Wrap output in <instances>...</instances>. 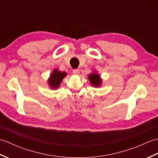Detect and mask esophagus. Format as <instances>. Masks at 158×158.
Listing matches in <instances>:
<instances>
[{
  "mask_svg": "<svg viewBox=\"0 0 158 158\" xmlns=\"http://www.w3.org/2000/svg\"><path fill=\"white\" fill-rule=\"evenodd\" d=\"M73 73L74 74V75H79V69H73Z\"/></svg>",
  "mask_w": 158,
  "mask_h": 158,
  "instance_id": "1",
  "label": "esophagus"
}]
</instances>
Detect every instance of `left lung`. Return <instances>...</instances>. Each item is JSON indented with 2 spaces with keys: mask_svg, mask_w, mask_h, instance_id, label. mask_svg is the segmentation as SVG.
<instances>
[{
  "mask_svg": "<svg viewBox=\"0 0 158 158\" xmlns=\"http://www.w3.org/2000/svg\"><path fill=\"white\" fill-rule=\"evenodd\" d=\"M88 79H89V81H91L92 84L94 86H98L100 85L101 83V81L100 79V76L97 75L96 73H93V74H90L89 75Z\"/></svg>",
  "mask_w": 158,
  "mask_h": 158,
  "instance_id": "1",
  "label": "left lung"
}]
</instances>
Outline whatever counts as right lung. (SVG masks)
Listing matches in <instances>:
<instances>
[{
	"instance_id": "right-lung-1",
	"label": "right lung",
	"mask_w": 158,
	"mask_h": 158,
	"mask_svg": "<svg viewBox=\"0 0 158 158\" xmlns=\"http://www.w3.org/2000/svg\"><path fill=\"white\" fill-rule=\"evenodd\" d=\"M66 75V73L64 72H60L58 70H54L50 75V79L49 80V85L53 89L57 88Z\"/></svg>"
}]
</instances>
